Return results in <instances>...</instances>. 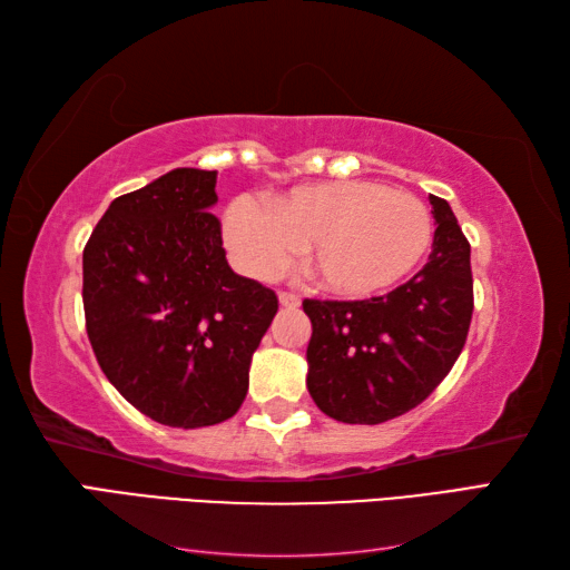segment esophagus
Instances as JSON below:
<instances>
[{
    "label": "esophagus",
    "instance_id": "esophagus-1",
    "mask_svg": "<svg viewBox=\"0 0 570 570\" xmlns=\"http://www.w3.org/2000/svg\"><path fill=\"white\" fill-rule=\"evenodd\" d=\"M278 304L286 306V308H298L301 298L294 292H278Z\"/></svg>",
    "mask_w": 570,
    "mask_h": 570
}]
</instances>
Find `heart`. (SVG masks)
Returning <instances> with one entry per match:
<instances>
[{"label": "heart", "mask_w": 570, "mask_h": 570, "mask_svg": "<svg viewBox=\"0 0 570 570\" xmlns=\"http://www.w3.org/2000/svg\"><path fill=\"white\" fill-rule=\"evenodd\" d=\"M223 237L242 272L274 278L304 249L328 292L370 296L402 282L433 242L431 210L377 180L301 186L266 200L227 205Z\"/></svg>", "instance_id": "heart-1"}]
</instances>
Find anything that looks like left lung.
Segmentation results:
<instances>
[{
	"label": "left lung",
	"mask_w": 570,
	"mask_h": 570,
	"mask_svg": "<svg viewBox=\"0 0 570 570\" xmlns=\"http://www.w3.org/2000/svg\"><path fill=\"white\" fill-rule=\"evenodd\" d=\"M426 266L384 296L306 298L308 392L335 421H390L419 406L463 353L472 318L470 242L443 198Z\"/></svg>",
	"instance_id": "8db88e82"
}]
</instances>
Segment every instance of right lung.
Wrapping results in <instances>:
<instances>
[{"label": "right lung", "mask_w": 570, "mask_h": 570, "mask_svg": "<svg viewBox=\"0 0 570 570\" xmlns=\"http://www.w3.org/2000/svg\"><path fill=\"white\" fill-rule=\"evenodd\" d=\"M217 171L174 168L110 203L82 249V308L105 377L174 429L237 414L249 362L278 311L272 288L229 269Z\"/></svg>", "instance_id": "right-lung-1"}]
</instances>
